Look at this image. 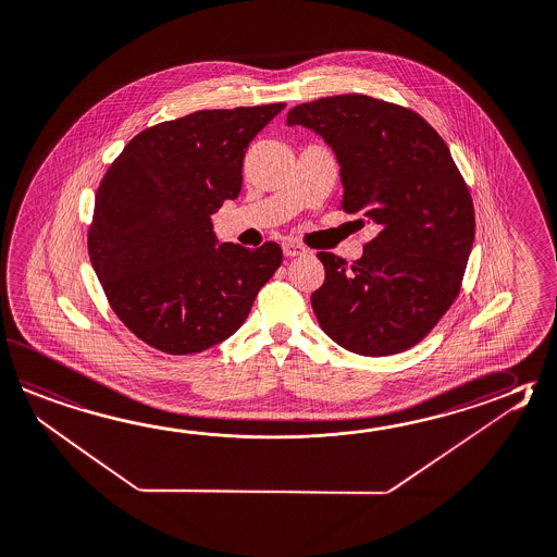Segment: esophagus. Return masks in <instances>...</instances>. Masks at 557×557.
I'll return each instance as SVG.
<instances>
[{
    "label": "esophagus",
    "mask_w": 557,
    "mask_h": 557,
    "mask_svg": "<svg viewBox=\"0 0 557 557\" xmlns=\"http://www.w3.org/2000/svg\"><path fill=\"white\" fill-rule=\"evenodd\" d=\"M306 248L304 246H299V244H294V242H285L284 244V253L287 258H296V256H301V253H306Z\"/></svg>",
    "instance_id": "34e87169"
}]
</instances>
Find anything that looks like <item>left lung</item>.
Returning a JSON list of instances; mask_svg holds the SVG:
<instances>
[{
	"label": "left lung",
	"mask_w": 557,
	"mask_h": 557,
	"mask_svg": "<svg viewBox=\"0 0 557 557\" xmlns=\"http://www.w3.org/2000/svg\"><path fill=\"white\" fill-rule=\"evenodd\" d=\"M287 125L325 138L341 164V210L379 230L351 265L319 251L321 330L367 357L410 349L455 304L474 244L472 196L450 150L419 113L367 95L297 104Z\"/></svg>",
	"instance_id": "obj_1"
}]
</instances>
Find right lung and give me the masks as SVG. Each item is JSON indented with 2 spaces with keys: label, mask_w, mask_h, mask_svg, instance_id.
I'll return each instance as SVG.
<instances>
[{
  "label": "right lung",
  "mask_w": 557,
  "mask_h": 557,
  "mask_svg": "<svg viewBox=\"0 0 557 557\" xmlns=\"http://www.w3.org/2000/svg\"><path fill=\"white\" fill-rule=\"evenodd\" d=\"M285 102L196 111L148 126L104 172L87 234L116 318L150 347L200 352L227 339L282 263V248L216 246L210 216L238 198L251 138Z\"/></svg>",
  "instance_id": "right-lung-1"
}]
</instances>
